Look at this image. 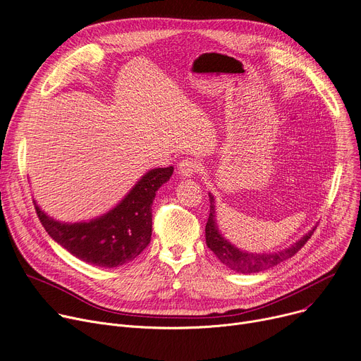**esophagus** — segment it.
<instances>
[{
  "label": "esophagus",
  "instance_id": "1",
  "mask_svg": "<svg viewBox=\"0 0 361 361\" xmlns=\"http://www.w3.org/2000/svg\"><path fill=\"white\" fill-rule=\"evenodd\" d=\"M179 175L183 178H192L197 171L200 170V164L198 161L192 160V159H185L179 163Z\"/></svg>",
  "mask_w": 361,
  "mask_h": 361
}]
</instances>
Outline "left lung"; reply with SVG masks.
<instances>
[{
  "mask_svg": "<svg viewBox=\"0 0 361 361\" xmlns=\"http://www.w3.org/2000/svg\"><path fill=\"white\" fill-rule=\"evenodd\" d=\"M209 197H210V214H209L207 225H205V243H207V247L216 254V257L223 264L238 273H245V274L257 273V271L278 266L279 263L290 259V257L297 254L304 247V244L310 239V236L317 228V226H313L304 236H301L297 243L278 252H259V254L248 252L235 247L221 235L216 220L217 216H216L214 197L212 195V192H209Z\"/></svg>",
  "mask_w": 361,
  "mask_h": 361,
  "instance_id": "obj_1",
  "label": "left lung"
}]
</instances>
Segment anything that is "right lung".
I'll use <instances>...</instances> for the list:
<instances>
[{"label":"right lung","mask_w":361,"mask_h":361,"mask_svg":"<svg viewBox=\"0 0 361 361\" xmlns=\"http://www.w3.org/2000/svg\"><path fill=\"white\" fill-rule=\"evenodd\" d=\"M173 175V167L151 169L107 213L87 221L49 217L37 201V214L48 235L79 260L113 269L138 257L151 241V205L159 188Z\"/></svg>","instance_id":"obj_1"}]
</instances>
